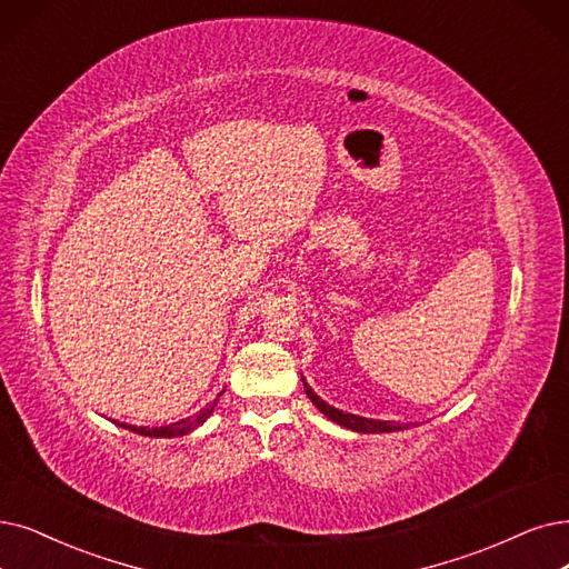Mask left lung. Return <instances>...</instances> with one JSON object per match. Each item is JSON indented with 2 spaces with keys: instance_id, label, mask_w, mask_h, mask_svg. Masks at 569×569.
Wrapping results in <instances>:
<instances>
[{
  "instance_id": "8db88e82",
  "label": "left lung",
  "mask_w": 569,
  "mask_h": 569,
  "mask_svg": "<svg viewBox=\"0 0 569 569\" xmlns=\"http://www.w3.org/2000/svg\"><path fill=\"white\" fill-rule=\"evenodd\" d=\"M303 380V388H306V395L308 399L315 403V408L320 413H325L331 422L346 427V429H352V431H359V435H390V431H401V429H411L413 422H395V420H373V418H361V416H355V413H346L340 411V408H333L329 406L322 397H317L315 390L310 388V385L306 382V378L301 376Z\"/></svg>"
}]
</instances>
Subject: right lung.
<instances>
[{"instance_id":"add662e5","label":"right lung","mask_w":569,"mask_h":569,"mask_svg":"<svg viewBox=\"0 0 569 569\" xmlns=\"http://www.w3.org/2000/svg\"><path fill=\"white\" fill-rule=\"evenodd\" d=\"M217 401L219 399H214L210 406H206V408H202V411H198L191 418H184V420H179V422H170V425H163V427H138V425H126V422H121L119 427H123L128 431H134V435H140V437H151V439L184 437V435H189V431H193L196 427H200L202 422H206L212 416V411L217 408Z\"/></svg>"}]
</instances>
